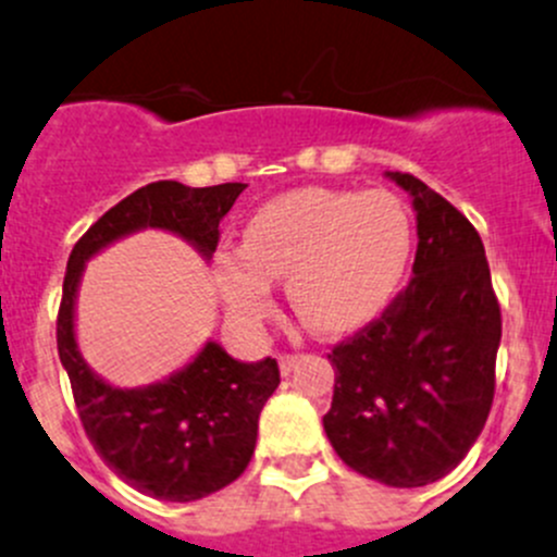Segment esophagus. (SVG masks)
I'll return each mask as SVG.
<instances>
[{
	"instance_id": "obj_1",
	"label": "esophagus",
	"mask_w": 557,
	"mask_h": 557,
	"mask_svg": "<svg viewBox=\"0 0 557 557\" xmlns=\"http://www.w3.org/2000/svg\"><path fill=\"white\" fill-rule=\"evenodd\" d=\"M277 364H280V372H283V375H288V372L294 370V364H296V356L294 354H283L277 359Z\"/></svg>"
}]
</instances>
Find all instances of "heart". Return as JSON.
<instances>
[{
	"label": "heart",
	"mask_w": 557,
	"mask_h": 557,
	"mask_svg": "<svg viewBox=\"0 0 557 557\" xmlns=\"http://www.w3.org/2000/svg\"><path fill=\"white\" fill-rule=\"evenodd\" d=\"M413 220L386 190L299 187L250 214L242 247L223 245L212 274L231 315L258 329L285 277L296 315L321 334L375 321L399 294L413 256Z\"/></svg>",
	"instance_id": "b5f03b06"
}]
</instances>
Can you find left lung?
<instances>
[{
  "label": "left lung",
  "instance_id": "1",
  "mask_svg": "<svg viewBox=\"0 0 557 557\" xmlns=\"http://www.w3.org/2000/svg\"><path fill=\"white\" fill-rule=\"evenodd\" d=\"M416 212L413 277L377 321L329 354L323 430L339 460L388 487L460 466L495 394L500 307L482 236L422 180L386 171Z\"/></svg>",
  "mask_w": 557,
  "mask_h": 557
}]
</instances>
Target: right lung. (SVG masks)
Returning a JSON list of instances; mask_svg holds the SVG:
<instances>
[{"instance_id": "right-lung-1", "label": "right lung", "mask_w": 557, "mask_h": 557, "mask_svg": "<svg viewBox=\"0 0 557 557\" xmlns=\"http://www.w3.org/2000/svg\"><path fill=\"white\" fill-rule=\"evenodd\" d=\"M247 185L187 187L152 182L108 209L70 252L57 321L59 361L67 370L81 424L119 479L158 500L207 498L245 473L258 438V416L280 383L274 359L236 361L209 339L196 359L149 386L102 381L78 350L75 301L89 258L144 228L176 234L212 258L220 220Z\"/></svg>"}]
</instances>
